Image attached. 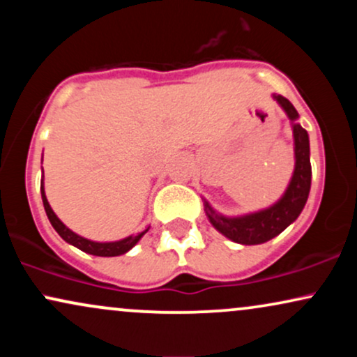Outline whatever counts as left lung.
Wrapping results in <instances>:
<instances>
[{"label": "left lung", "instance_id": "8db88e82", "mask_svg": "<svg viewBox=\"0 0 357 357\" xmlns=\"http://www.w3.org/2000/svg\"><path fill=\"white\" fill-rule=\"evenodd\" d=\"M272 97L284 109L287 117L292 122L294 130L296 167H294V174L282 198L273 203L272 206L265 208V210L241 216L221 215V213L213 210L211 204L204 199V211H206L210 223L221 235H225L235 243L260 245L275 238L290 223H294L298 218V215L304 210L307 198H309L310 178H312L309 134H307L304 127L296 122L298 119L296 107L285 97L275 96V93Z\"/></svg>", "mask_w": 357, "mask_h": 357}]
</instances>
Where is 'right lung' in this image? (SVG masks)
<instances>
[{
  "mask_svg": "<svg viewBox=\"0 0 357 357\" xmlns=\"http://www.w3.org/2000/svg\"><path fill=\"white\" fill-rule=\"evenodd\" d=\"M40 191H42V199H43L45 211H47L48 220H50L52 227L55 228V231L59 233V235L65 241H67V243L73 245V247H77L79 250H82V252L90 253V255H96V257H119V255H124V253L129 252V250L132 248L134 245H136L137 241L146 235L147 230H149V227H147L144 231L137 233V235L126 236V238L117 240V241H92V240H89V238H84V236H80V235H77V233H73L70 228L65 227V225L60 221L59 216H56L55 213H53L50 203H48L47 196H45L43 178H42V184H40Z\"/></svg>",
  "mask_w": 357,
  "mask_h": 357,
  "instance_id": "right-lung-1",
  "label": "right lung"
}]
</instances>
